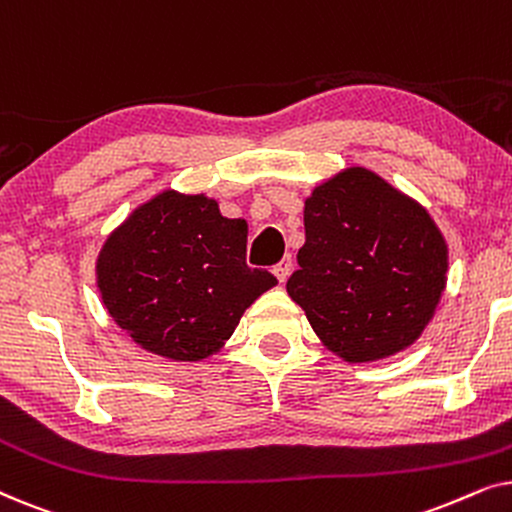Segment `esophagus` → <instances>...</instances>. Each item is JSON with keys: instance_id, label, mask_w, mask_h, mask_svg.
Returning a JSON list of instances; mask_svg holds the SVG:
<instances>
[{"instance_id": "obj_1", "label": "esophagus", "mask_w": 512, "mask_h": 512, "mask_svg": "<svg viewBox=\"0 0 512 512\" xmlns=\"http://www.w3.org/2000/svg\"><path fill=\"white\" fill-rule=\"evenodd\" d=\"M291 268H293V261H291V256H286V258H282V261H279L275 268H272V272H275V277L279 279V282H286V279H289V275H291Z\"/></svg>"}]
</instances>
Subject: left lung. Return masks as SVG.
Wrapping results in <instances>:
<instances>
[{
	"label": "left lung",
	"mask_w": 512,
	"mask_h": 512,
	"mask_svg": "<svg viewBox=\"0 0 512 512\" xmlns=\"http://www.w3.org/2000/svg\"><path fill=\"white\" fill-rule=\"evenodd\" d=\"M293 303L347 363L389 359L419 340L447 284V242L431 214L352 165L305 198Z\"/></svg>",
	"instance_id": "obj_1"
}]
</instances>
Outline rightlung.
<instances>
[{"label":"right lung","instance_id":"1","mask_svg":"<svg viewBox=\"0 0 512 512\" xmlns=\"http://www.w3.org/2000/svg\"><path fill=\"white\" fill-rule=\"evenodd\" d=\"M244 219L205 193L165 188L111 230L95 282L111 319L146 352L195 363L219 354L277 279L247 265Z\"/></svg>","mask_w":512,"mask_h":512}]
</instances>
